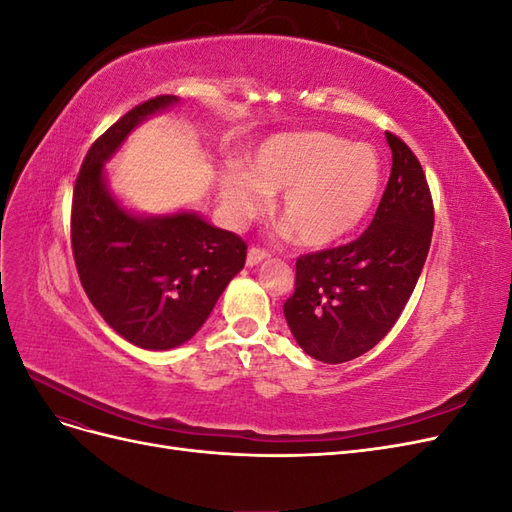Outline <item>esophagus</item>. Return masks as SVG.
<instances>
[{"label": "esophagus", "mask_w": 512, "mask_h": 512, "mask_svg": "<svg viewBox=\"0 0 512 512\" xmlns=\"http://www.w3.org/2000/svg\"><path fill=\"white\" fill-rule=\"evenodd\" d=\"M269 252L267 250H260V247H250V252H247V267H256L258 262L267 260Z\"/></svg>", "instance_id": "1"}]
</instances>
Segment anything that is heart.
<instances>
[{"instance_id": "1", "label": "heart", "mask_w": 512, "mask_h": 512, "mask_svg": "<svg viewBox=\"0 0 512 512\" xmlns=\"http://www.w3.org/2000/svg\"><path fill=\"white\" fill-rule=\"evenodd\" d=\"M382 166L369 145L329 132H286L260 143L247 168L228 164L220 198L235 222L254 218L279 194L277 215L301 245L322 250L359 230L374 211Z\"/></svg>"}]
</instances>
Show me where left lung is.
Instances as JSON below:
<instances>
[{
	"instance_id": "1",
	"label": "left lung",
	"mask_w": 512,
	"mask_h": 512,
	"mask_svg": "<svg viewBox=\"0 0 512 512\" xmlns=\"http://www.w3.org/2000/svg\"><path fill=\"white\" fill-rule=\"evenodd\" d=\"M393 168L359 239L297 260L284 316L297 344L322 363H346L393 329L421 277L433 232L431 192L412 149L386 132Z\"/></svg>"
}]
</instances>
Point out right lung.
<instances>
[{"instance_id":"1","label":"right lung","mask_w":512,"mask_h":512,"mask_svg":"<svg viewBox=\"0 0 512 512\" xmlns=\"http://www.w3.org/2000/svg\"><path fill=\"white\" fill-rule=\"evenodd\" d=\"M177 96H158L113 123L89 147L72 196V254L87 297L130 344L170 350L203 327L245 265L247 245L194 211L134 215L108 192L104 164L128 134Z\"/></svg>"}]
</instances>
